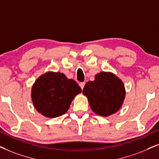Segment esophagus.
I'll return each mask as SVG.
<instances>
[{
	"instance_id": "34e87169",
	"label": "esophagus",
	"mask_w": 159,
	"mask_h": 159,
	"mask_svg": "<svg viewBox=\"0 0 159 159\" xmlns=\"http://www.w3.org/2000/svg\"><path fill=\"white\" fill-rule=\"evenodd\" d=\"M85 83H80V88H81L82 89V90L83 89V88H84V86H85Z\"/></svg>"
}]
</instances>
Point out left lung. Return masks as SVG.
I'll return each instance as SVG.
<instances>
[{
  "instance_id": "8db88e82",
  "label": "left lung",
  "mask_w": 159,
  "mask_h": 159,
  "mask_svg": "<svg viewBox=\"0 0 159 159\" xmlns=\"http://www.w3.org/2000/svg\"><path fill=\"white\" fill-rule=\"evenodd\" d=\"M83 93L88 97L92 111L102 116L118 111L125 97L122 82L107 72H100L96 75L94 81L88 82Z\"/></svg>"
}]
</instances>
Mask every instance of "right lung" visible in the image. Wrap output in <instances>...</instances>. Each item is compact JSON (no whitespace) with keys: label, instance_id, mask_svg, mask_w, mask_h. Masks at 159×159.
Masks as SVG:
<instances>
[{"label":"right lung","instance_id":"1","mask_svg":"<svg viewBox=\"0 0 159 159\" xmlns=\"http://www.w3.org/2000/svg\"><path fill=\"white\" fill-rule=\"evenodd\" d=\"M81 88L62 73L48 72L37 80L32 87V99L37 111L54 118L66 113Z\"/></svg>","mask_w":159,"mask_h":159}]
</instances>
